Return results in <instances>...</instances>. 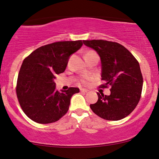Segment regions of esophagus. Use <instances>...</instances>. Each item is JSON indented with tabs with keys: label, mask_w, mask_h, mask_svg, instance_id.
I'll list each match as a JSON object with an SVG mask.
<instances>
[{
	"label": "esophagus",
	"mask_w": 159,
	"mask_h": 159,
	"mask_svg": "<svg viewBox=\"0 0 159 159\" xmlns=\"http://www.w3.org/2000/svg\"><path fill=\"white\" fill-rule=\"evenodd\" d=\"M81 92H84V93H86V92H89V90L86 89H81Z\"/></svg>",
	"instance_id": "1"
}]
</instances>
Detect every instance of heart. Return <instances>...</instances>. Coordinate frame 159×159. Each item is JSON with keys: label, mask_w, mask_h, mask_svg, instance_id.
I'll return each instance as SVG.
<instances>
[{"label": "heart", "mask_w": 159, "mask_h": 159, "mask_svg": "<svg viewBox=\"0 0 159 159\" xmlns=\"http://www.w3.org/2000/svg\"><path fill=\"white\" fill-rule=\"evenodd\" d=\"M98 56V53H96L95 51H88L87 53L85 54V58L86 57H89V56ZM99 57V56H98ZM90 80L89 78L88 77H84V78H81V79H80V84H82V85H86V84H88V82Z\"/></svg>", "instance_id": "1"}]
</instances>
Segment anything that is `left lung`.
I'll return each mask as SVG.
<instances>
[{"mask_svg": "<svg viewBox=\"0 0 159 159\" xmlns=\"http://www.w3.org/2000/svg\"><path fill=\"white\" fill-rule=\"evenodd\" d=\"M83 43L100 57L104 84L100 87H111L110 95L98 92L97 103L90 108L104 120L123 119L135 109L141 98L143 78L139 64L128 49L115 42L92 39Z\"/></svg>", "mask_w": 159, "mask_h": 159, "instance_id": "1", "label": "left lung"}]
</instances>
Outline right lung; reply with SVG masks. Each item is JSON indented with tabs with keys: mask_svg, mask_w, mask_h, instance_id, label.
I'll list each match as a JSON object with an SVG mask.
<instances>
[{
	"mask_svg": "<svg viewBox=\"0 0 159 159\" xmlns=\"http://www.w3.org/2000/svg\"><path fill=\"white\" fill-rule=\"evenodd\" d=\"M82 45L81 40L56 42L39 47L23 60L16 93L21 108L31 120L52 123L67 113L72 96L79 89L56 91L54 79L65 72L70 56Z\"/></svg>",
	"mask_w": 159,
	"mask_h": 159,
	"instance_id": "right-lung-1",
	"label": "right lung"
}]
</instances>
